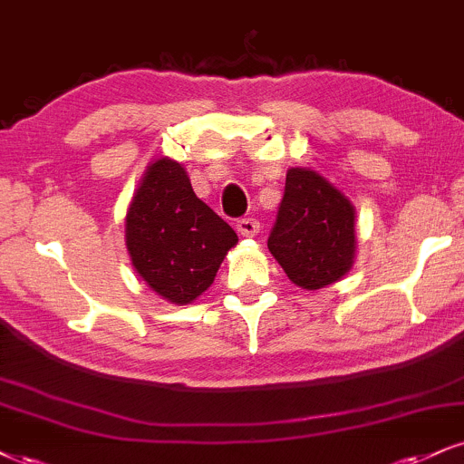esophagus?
I'll return each instance as SVG.
<instances>
[{"label":"esophagus","instance_id":"34e87169","mask_svg":"<svg viewBox=\"0 0 464 464\" xmlns=\"http://www.w3.org/2000/svg\"><path fill=\"white\" fill-rule=\"evenodd\" d=\"M236 228L242 237H255L256 233H259L261 225L259 220H255V218H242V220L236 222Z\"/></svg>","mask_w":464,"mask_h":464}]
</instances>
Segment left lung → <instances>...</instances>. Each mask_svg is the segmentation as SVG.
Returning <instances> with one entry per match:
<instances>
[{"instance_id": "left-lung-1", "label": "left lung", "mask_w": 464, "mask_h": 464, "mask_svg": "<svg viewBox=\"0 0 464 464\" xmlns=\"http://www.w3.org/2000/svg\"><path fill=\"white\" fill-rule=\"evenodd\" d=\"M354 218L353 203L320 172L289 169L267 248L298 287L333 285L354 264Z\"/></svg>"}]
</instances>
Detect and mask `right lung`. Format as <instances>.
<instances>
[{
    "instance_id": "1",
    "label": "right lung",
    "mask_w": 464,
    "mask_h": 464,
    "mask_svg": "<svg viewBox=\"0 0 464 464\" xmlns=\"http://www.w3.org/2000/svg\"><path fill=\"white\" fill-rule=\"evenodd\" d=\"M131 266L172 304H189L214 283L237 233L194 194L175 160L149 164L125 218Z\"/></svg>"
}]
</instances>
